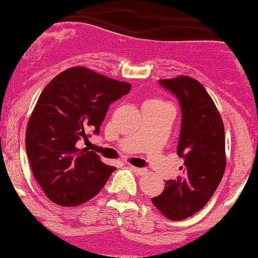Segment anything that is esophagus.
<instances>
[{
  "label": "esophagus",
  "instance_id": "obj_1",
  "mask_svg": "<svg viewBox=\"0 0 258 258\" xmlns=\"http://www.w3.org/2000/svg\"><path fill=\"white\" fill-rule=\"evenodd\" d=\"M131 167L133 169V171H136L137 174H139V175H143V174L147 172V170L143 169V167H137V166H131Z\"/></svg>",
  "mask_w": 258,
  "mask_h": 258
}]
</instances>
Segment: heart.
Instances as JSON below:
<instances>
[{"mask_svg": "<svg viewBox=\"0 0 258 258\" xmlns=\"http://www.w3.org/2000/svg\"><path fill=\"white\" fill-rule=\"evenodd\" d=\"M158 106H167V103L161 98H148L145 102V107H158Z\"/></svg>", "mask_w": 258, "mask_h": 258, "instance_id": "obj_1", "label": "heart"}]
</instances>
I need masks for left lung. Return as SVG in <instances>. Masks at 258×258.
Segmentation results:
<instances>
[{
    "mask_svg": "<svg viewBox=\"0 0 258 258\" xmlns=\"http://www.w3.org/2000/svg\"><path fill=\"white\" fill-rule=\"evenodd\" d=\"M160 84L180 103L178 155L184 158V166L183 175L167 180L152 203L167 219L178 221L202 210L220 184L226 167L225 132L220 112L198 80L179 75L161 79Z\"/></svg>",
    "mask_w": 258,
    "mask_h": 258,
    "instance_id": "8db88e82",
    "label": "left lung"
}]
</instances>
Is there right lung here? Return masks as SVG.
Masks as SVG:
<instances>
[{
	"label": "right lung",
	"mask_w": 258,
	"mask_h": 258,
	"mask_svg": "<svg viewBox=\"0 0 258 258\" xmlns=\"http://www.w3.org/2000/svg\"><path fill=\"white\" fill-rule=\"evenodd\" d=\"M127 82L84 66L56 75L42 91L27 125L25 148L30 169L47 197L74 207L100 192L115 167L93 151L78 150L87 132L100 133L108 106L131 91Z\"/></svg>",
	"instance_id": "obj_1"
}]
</instances>
